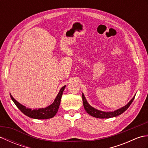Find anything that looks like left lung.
<instances>
[{
    "label": "left lung",
    "mask_w": 148,
    "mask_h": 148,
    "mask_svg": "<svg viewBox=\"0 0 148 148\" xmlns=\"http://www.w3.org/2000/svg\"><path fill=\"white\" fill-rule=\"evenodd\" d=\"M82 97H83L84 108L85 109V111L88 113L90 115L97 118H110L112 117H116V116L120 115L123 112H124L125 111H126V110L129 108V106L131 105V103H132L133 100H134L135 96L132 99V100L127 103L126 106H125L123 107V108L112 112H103V111H99V110H97L91 106L89 103L87 102L86 98L84 97L83 93H82Z\"/></svg>",
    "instance_id": "8db88e82"
}]
</instances>
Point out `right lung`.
<instances>
[{
	"label": "right lung",
	"mask_w": 148,
	"mask_h": 148,
	"mask_svg": "<svg viewBox=\"0 0 148 148\" xmlns=\"http://www.w3.org/2000/svg\"><path fill=\"white\" fill-rule=\"evenodd\" d=\"M65 85L62 87V88L60 90V92L56 96V99H55L51 105L46 107L45 108H40L38 109H31L29 108H27L25 106L21 105V103H19L10 94L11 98L12 101L14 102L15 105L17 106V108L20 110V111L23 113L24 114L29 116V117L34 119H46L54 117L55 114L57 112L60 103L61 98L62 96L63 92L65 88Z\"/></svg>",
	"instance_id": "1"
}]
</instances>
